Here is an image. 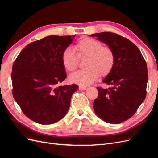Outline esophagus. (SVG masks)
Wrapping results in <instances>:
<instances>
[{"label":"esophagus","instance_id":"1","mask_svg":"<svg viewBox=\"0 0 158 158\" xmlns=\"http://www.w3.org/2000/svg\"><path fill=\"white\" fill-rule=\"evenodd\" d=\"M87 89V88L85 86H83V85H80L79 86V89L80 90H85Z\"/></svg>","mask_w":158,"mask_h":158}]
</instances>
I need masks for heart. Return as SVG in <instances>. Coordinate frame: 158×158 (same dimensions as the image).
Listing matches in <instances>:
<instances>
[{
	"label": "heart",
	"mask_w": 158,
	"mask_h": 158,
	"mask_svg": "<svg viewBox=\"0 0 158 158\" xmlns=\"http://www.w3.org/2000/svg\"><path fill=\"white\" fill-rule=\"evenodd\" d=\"M79 57H88L85 68L69 76L71 82L80 85H89L96 80L99 76H106L111 73L114 63V55L109 47L92 38H84L74 46ZM64 68L69 72L74 70L78 66V56L74 51L67 47L61 56Z\"/></svg>",
	"instance_id": "heart-1"
}]
</instances>
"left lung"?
Returning <instances> with one entry per match:
<instances>
[{
  "mask_svg": "<svg viewBox=\"0 0 158 158\" xmlns=\"http://www.w3.org/2000/svg\"><path fill=\"white\" fill-rule=\"evenodd\" d=\"M111 48L114 55L113 68L103 80L111 88L98 87L94 102L95 114L105 122L118 124L130 118L146 95L148 69L139 49L128 39L111 32L90 35Z\"/></svg>",
  "mask_w": 158,
  "mask_h": 158,
  "instance_id": "obj_1",
  "label": "left lung"
}]
</instances>
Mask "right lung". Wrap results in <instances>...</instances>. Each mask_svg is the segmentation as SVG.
<instances>
[{
  "mask_svg": "<svg viewBox=\"0 0 158 158\" xmlns=\"http://www.w3.org/2000/svg\"><path fill=\"white\" fill-rule=\"evenodd\" d=\"M76 36L50 35L27 45L14 61L12 94L23 113L41 125L60 121L78 86L58 85L66 78L61 56Z\"/></svg>",
  "mask_w": 158,
  "mask_h": 158,
  "instance_id": "add662e5",
  "label": "right lung"
}]
</instances>
